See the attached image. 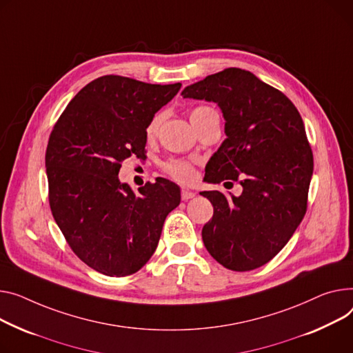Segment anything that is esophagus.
I'll list each match as a JSON object with an SVG mask.
<instances>
[{
    "instance_id": "1",
    "label": "esophagus",
    "mask_w": 353,
    "mask_h": 353,
    "mask_svg": "<svg viewBox=\"0 0 353 353\" xmlns=\"http://www.w3.org/2000/svg\"><path fill=\"white\" fill-rule=\"evenodd\" d=\"M180 196H181V200H190V199H193L196 194L193 193V192H190V190H181V193H180Z\"/></svg>"
}]
</instances>
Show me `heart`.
<instances>
[{
    "label": "heart",
    "instance_id": "obj_1",
    "mask_svg": "<svg viewBox=\"0 0 353 353\" xmlns=\"http://www.w3.org/2000/svg\"><path fill=\"white\" fill-rule=\"evenodd\" d=\"M189 117H190L192 125L197 130L201 125H204L210 119H213V117H220V116L214 108H211L208 105H199V106H194L193 109H190ZM159 125H160V116L156 114L146 128V136L149 139L154 137V134L157 133ZM163 170H164V173L170 176L172 179H174L176 181H180L184 184H189L196 179L194 163L190 160L170 159L163 164Z\"/></svg>",
    "mask_w": 353,
    "mask_h": 353
}]
</instances>
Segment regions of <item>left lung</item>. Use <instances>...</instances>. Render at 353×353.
Wrapping results in <instances>:
<instances>
[{
  "instance_id": "8db88e82",
  "label": "left lung",
  "mask_w": 353,
  "mask_h": 353,
  "mask_svg": "<svg viewBox=\"0 0 353 353\" xmlns=\"http://www.w3.org/2000/svg\"><path fill=\"white\" fill-rule=\"evenodd\" d=\"M181 95L219 103L225 119L227 139L204 179L243 185L239 197L201 193L214 207L203 243L223 267L255 270L285 247L307 213L314 156L302 117L283 92L240 68L208 75Z\"/></svg>"
}]
</instances>
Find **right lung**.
I'll return each mask as SVG.
<instances>
[{
  "mask_svg": "<svg viewBox=\"0 0 353 353\" xmlns=\"http://www.w3.org/2000/svg\"><path fill=\"white\" fill-rule=\"evenodd\" d=\"M180 86L101 77L77 93L50 134L45 168L52 216L70 250L103 275L142 268L180 203V189L166 179L134 193L117 177L123 160L145 159L146 128Z\"/></svg>",
  "mask_w": 353,
  "mask_h": 353,
  "instance_id": "add662e5",
  "label": "right lung"
}]
</instances>
